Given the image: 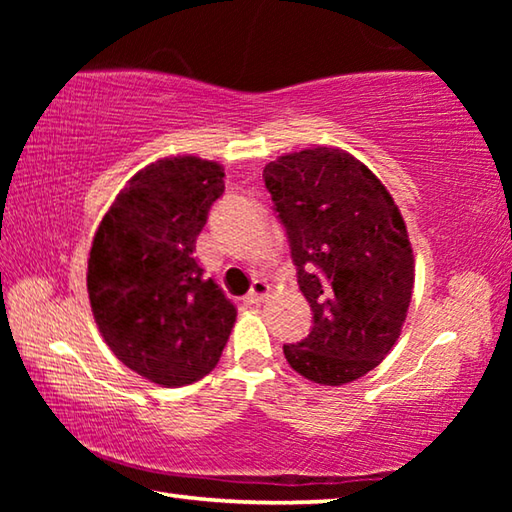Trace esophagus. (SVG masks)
<instances>
[{
	"label": "esophagus",
	"mask_w": 512,
	"mask_h": 512,
	"mask_svg": "<svg viewBox=\"0 0 512 512\" xmlns=\"http://www.w3.org/2000/svg\"><path fill=\"white\" fill-rule=\"evenodd\" d=\"M268 291H271V287H268L264 280H255L253 287H250V291L246 293L244 300L248 302V305H259V302H262L268 296Z\"/></svg>",
	"instance_id": "obj_1"
}]
</instances>
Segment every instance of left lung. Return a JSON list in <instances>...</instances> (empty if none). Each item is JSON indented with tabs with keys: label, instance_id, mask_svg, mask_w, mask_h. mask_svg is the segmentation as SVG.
Segmentation results:
<instances>
[{
	"label": "left lung",
	"instance_id": "left-lung-1",
	"mask_svg": "<svg viewBox=\"0 0 512 512\" xmlns=\"http://www.w3.org/2000/svg\"><path fill=\"white\" fill-rule=\"evenodd\" d=\"M264 185L314 311L311 332L284 345V357L316 384L363 377L400 339L413 293V250L393 196L366 164L325 146L268 162Z\"/></svg>",
	"mask_w": 512,
	"mask_h": 512
}]
</instances>
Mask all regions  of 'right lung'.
Instances as JSON below:
<instances>
[{
    "instance_id": "right-lung-1",
    "label": "right lung",
    "mask_w": 512,
    "mask_h": 512,
    "mask_svg": "<svg viewBox=\"0 0 512 512\" xmlns=\"http://www.w3.org/2000/svg\"><path fill=\"white\" fill-rule=\"evenodd\" d=\"M223 176L194 155L153 162L121 189L92 241L88 293L103 341L164 388L203 379L237 318L194 257Z\"/></svg>"
}]
</instances>
